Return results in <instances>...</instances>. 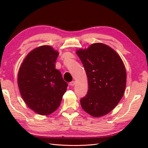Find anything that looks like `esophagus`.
<instances>
[{
  "label": "esophagus",
  "instance_id": "esophagus-1",
  "mask_svg": "<svg viewBox=\"0 0 148 148\" xmlns=\"http://www.w3.org/2000/svg\"><path fill=\"white\" fill-rule=\"evenodd\" d=\"M75 84H76V82L73 81H71V82L69 83V85H70V86H74Z\"/></svg>",
  "mask_w": 148,
  "mask_h": 148
}]
</instances>
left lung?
<instances>
[{
  "label": "left lung",
  "instance_id": "left-lung-1",
  "mask_svg": "<svg viewBox=\"0 0 148 148\" xmlns=\"http://www.w3.org/2000/svg\"><path fill=\"white\" fill-rule=\"evenodd\" d=\"M85 69L88 90L80 100L89 114L100 117L111 112L124 95L127 74L118 53L102 43L92 44L76 51Z\"/></svg>",
  "mask_w": 148,
  "mask_h": 148
}]
</instances>
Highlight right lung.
<instances>
[{
    "mask_svg": "<svg viewBox=\"0 0 148 148\" xmlns=\"http://www.w3.org/2000/svg\"><path fill=\"white\" fill-rule=\"evenodd\" d=\"M58 52L49 46L30 51L25 58L18 75L21 95L26 104L40 115H48L60 104L68 84L55 69Z\"/></svg>",
    "mask_w": 148,
    "mask_h": 148,
    "instance_id": "1",
    "label": "right lung"
}]
</instances>
